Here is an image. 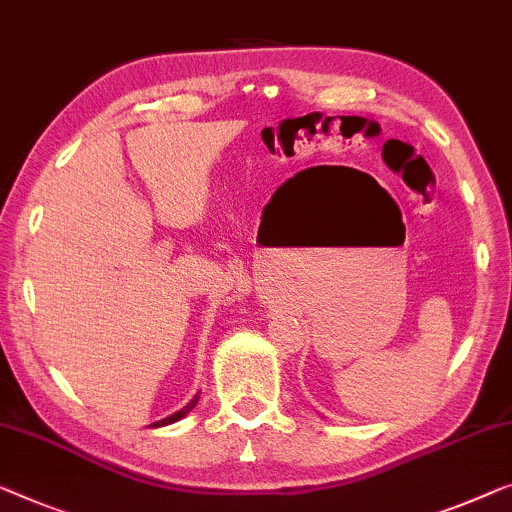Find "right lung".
<instances>
[{
  "mask_svg": "<svg viewBox=\"0 0 512 512\" xmlns=\"http://www.w3.org/2000/svg\"><path fill=\"white\" fill-rule=\"evenodd\" d=\"M198 397H201V395H196L194 399H191V402L187 404V406H184V409H180V411H175L173 413V416H168V418H164V420H159V422H152V425L150 427H164V425H170V422H177V420H182L184 416H187V413L191 411V409H194V406L198 404Z\"/></svg>",
  "mask_w": 512,
  "mask_h": 512,
  "instance_id": "add662e5",
  "label": "right lung"
}]
</instances>
